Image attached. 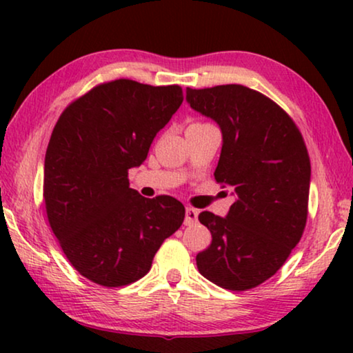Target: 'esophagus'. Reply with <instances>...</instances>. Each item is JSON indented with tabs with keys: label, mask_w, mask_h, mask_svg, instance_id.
I'll use <instances>...</instances> for the list:
<instances>
[{
	"label": "esophagus",
	"mask_w": 353,
	"mask_h": 353,
	"mask_svg": "<svg viewBox=\"0 0 353 353\" xmlns=\"http://www.w3.org/2000/svg\"><path fill=\"white\" fill-rule=\"evenodd\" d=\"M197 215H199V212L196 209H192V207H186V216H185V223L186 225H192L197 221Z\"/></svg>",
	"instance_id": "esophagus-1"
}]
</instances>
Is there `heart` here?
I'll use <instances>...</instances> for the list:
<instances>
[{
	"mask_svg": "<svg viewBox=\"0 0 353 353\" xmlns=\"http://www.w3.org/2000/svg\"><path fill=\"white\" fill-rule=\"evenodd\" d=\"M191 125H205V123H199V122H194V123H191ZM190 125V127H191Z\"/></svg>",
	"mask_w": 353,
	"mask_h": 353,
	"instance_id": "b5f03b06",
	"label": "heart"
}]
</instances>
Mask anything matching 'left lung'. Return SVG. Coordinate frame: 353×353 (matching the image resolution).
I'll list each match as a JSON object with an SVG mask.
<instances>
[{
    "mask_svg": "<svg viewBox=\"0 0 353 353\" xmlns=\"http://www.w3.org/2000/svg\"><path fill=\"white\" fill-rule=\"evenodd\" d=\"M186 101L219 123L223 146L216 183L231 188L228 215L201 212L212 244L197 254L202 276L230 291L272 278L302 238L308 214L310 157L294 120L243 85L186 88Z\"/></svg>",
    "mask_w": 353,
    "mask_h": 353,
    "instance_id": "left-lung-1",
    "label": "left lung"
}]
</instances>
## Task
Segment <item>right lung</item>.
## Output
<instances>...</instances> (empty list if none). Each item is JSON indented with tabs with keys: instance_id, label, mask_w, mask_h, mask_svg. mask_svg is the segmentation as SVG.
Listing matches in <instances>:
<instances>
[{
	"instance_id": "add662e5",
	"label": "right lung",
	"mask_w": 353,
	"mask_h": 353,
	"mask_svg": "<svg viewBox=\"0 0 353 353\" xmlns=\"http://www.w3.org/2000/svg\"><path fill=\"white\" fill-rule=\"evenodd\" d=\"M181 103L178 85L120 79L94 86L57 120L43 199L62 252L90 281L105 288L138 281L185 220L175 197L146 199L128 183V170L146 161L152 139Z\"/></svg>"
}]
</instances>
